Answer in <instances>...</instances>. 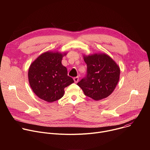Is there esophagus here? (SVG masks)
<instances>
[{
	"instance_id": "1",
	"label": "esophagus",
	"mask_w": 150,
	"mask_h": 150,
	"mask_svg": "<svg viewBox=\"0 0 150 150\" xmlns=\"http://www.w3.org/2000/svg\"><path fill=\"white\" fill-rule=\"evenodd\" d=\"M74 81H75V83H77V82H78V81H79V77H78V76L74 77Z\"/></svg>"
}]
</instances>
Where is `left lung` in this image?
<instances>
[{"instance_id": "1", "label": "left lung", "mask_w": 150, "mask_h": 150, "mask_svg": "<svg viewBox=\"0 0 150 150\" xmlns=\"http://www.w3.org/2000/svg\"><path fill=\"white\" fill-rule=\"evenodd\" d=\"M84 61L87 73L77 83L84 94L97 101L110 96L119 80L120 68L117 64L105 54L84 56Z\"/></svg>"}]
</instances>
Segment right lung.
<instances>
[{
    "label": "right lung",
    "mask_w": 150,
    "mask_h": 150,
    "mask_svg": "<svg viewBox=\"0 0 150 150\" xmlns=\"http://www.w3.org/2000/svg\"><path fill=\"white\" fill-rule=\"evenodd\" d=\"M63 54L46 52L32 63L28 80L34 93L41 99L51 103L61 98L64 88L74 82L61 63Z\"/></svg>",
    "instance_id": "1"
}]
</instances>
